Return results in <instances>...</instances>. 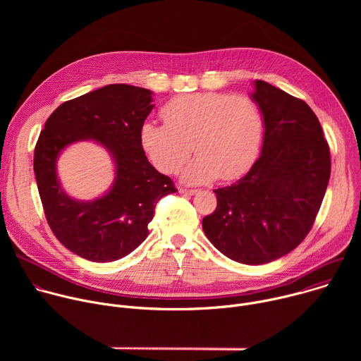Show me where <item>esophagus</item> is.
<instances>
[{"label": "esophagus", "instance_id": "34e87169", "mask_svg": "<svg viewBox=\"0 0 361 361\" xmlns=\"http://www.w3.org/2000/svg\"><path fill=\"white\" fill-rule=\"evenodd\" d=\"M180 192L181 194H185V195H194L197 192V190H187V188H180Z\"/></svg>", "mask_w": 361, "mask_h": 361}]
</instances>
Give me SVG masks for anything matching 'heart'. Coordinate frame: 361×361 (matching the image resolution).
I'll return each instance as SVG.
<instances>
[{"instance_id":"heart-1","label":"heart","mask_w":361,"mask_h":361,"mask_svg":"<svg viewBox=\"0 0 361 361\" xmlns=\"http://www.w3.org/2000/svg\"><path fill=\"white\" fill-rule=\"evenodd\" d=\"M166 124L145 121L140 144L152 166L176 174L194 149L198 156L184 170L190 184L240 178L254 164L263 138V117L247 95L188 92L161 109Z\"/></svg>"}]
</instances>
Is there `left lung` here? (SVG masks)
I'll use <instances>...</instances> for the list:
<instances>
[{
	"instance_id": "8db88e82",
	"label": "left lung",
	"mask_w": 361,
	"mask_h": 361,
	"mask_svg": "<svg viewBox=\"0 0 361 361\" xmlns=\"http://www.w3.org/2000/svg\"><path fill=\"white\" fill-rule=\"evenodd\" d=\"M250 97L263 116L262 154L243 178L214 190L217 209L202 219V230L228 259L259 266L294 250L312 230L331 161L320 121L302 99L262 80Z\"/></svg>"
}]
</instances>
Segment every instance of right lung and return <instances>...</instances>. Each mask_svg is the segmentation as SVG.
Instances as JSON below:
<instances>
[{"mask_svg": "<svg viewBox=\"0 0 361 361\" xmlns=\"http://www.w3.org/2000/svg\"><path fill=\"white\" fill-rule=\"evenodd\" d=\"M152 109V91L110 84L63 102L39 134L34 173L47 221L60 243L85 260L109 263L134 251L148 235L159 200L177 191L140 144V128ZM78 140L102 145L115 163L112 187L94 200L70 197L58 180V157Z\"/></svg>", "mask_w": 361, "mask_h": 361, "instance_id": "1", "label": "right lung"}]
</instances>
